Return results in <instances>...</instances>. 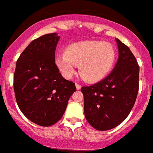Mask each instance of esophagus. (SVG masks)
<instances>
[{"label": "esophagus", "mask_w": 153, "mask_h": 153, "mask_svg": "<svg viewBox=\"0 0 153 153\" xmlns=\"http://www.w3.org/2000/svg\"><path fill=\"white\" fill-rule=\"evenodd\" d=\"M76 88L77 90H79V89L81 88V86L79 85V84H76Z\"/></svg>", "instance_id": "34e87169"}]
</instances>
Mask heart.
<instances>
[{"label":"heart","mask_w":153,"mask_h":153,"mask_svg":"<svg viewBox=\"0 0 153 153\" xmlns=\"http://www.w3.org/2000/svg\"><path fill=\"white\" fill-rule=\"evenodd\" d=\"M113 45L102 41H81L72 44L65 54L55 57V65L64 76L70 78L79 66L81 77L88 83L101 81L110 72L116 61Z\"/></svg>","instance_id":"1"}]
</instances>
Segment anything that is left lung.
I'll return each mask as SVG.
<instances>
[{
    "instance_id": "1",
    "label": "left lung",
    "mask_w": 153,
    "mask_h": 153,
    "mask_svg": "<svg viewBox=\"0 0 153 153\" xmlns=\"http://www.w3.org/2000/svg\"><path fill=\"white\" fill-rule=\"evenodd\" d=\"M119 56L110 74L97 84L83 87L86 120L98 131L120 124L133 108L137 92L139 66L130 48L116 38Z\"/></svg>"
}]
</instances>
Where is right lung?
I'll return each instance as SVG.
<instances>
[{
	"instance_id": "add662e5",
	"label": "right lung",
	"mask_w": 153,
	"mask_h": 153,
	"mask_svg": "<svg viewBox=\"0 0 153 153\" xmlns=\"http://www.w3.org/2000/svg\"><path fill=\"white\" fill-rule=\"evenodd\" d=\"M60 36L56 33L35 39L16 62L14 91L24 116L42 127L62 117L75 84L62 77L55 65V51Z\"/></svg>"
}]
</instances>
